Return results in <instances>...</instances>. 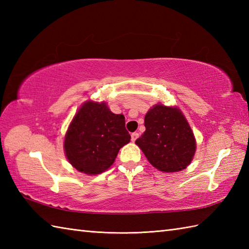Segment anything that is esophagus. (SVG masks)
<instances>
[{
    "label": "esophagus",
    "mask_w": 249,
    "mask_h": 249,
    "mask_svg": "<svg viewBox=\"0 0 249 249\" xmlns=\"http://www.w3.org/2000/svg\"><path fill=\"white\" fill-rule=\"evenodd\" d=\"M130 136H131V141H136L137 138L139 137V134L138 133H133Z\"/></svg>",
    "instance_id": "1"
}]
</instances>
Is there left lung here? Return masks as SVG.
<instances>
[{"label": "left lung", "instance_id": "left-lung-1", "mask_svg": "<svg viewBox=\"0 0 249 249\" xmlns=\"http://www.w3.org/2000/svg\"><path fill=\"white\" fill-rule=\"evenodd\" d=\"M145 131L136 140L151 165L161 172H178L190 165L196 139L179 108L156 104L144 118Z\"/></svg>", "mask_w": 249, "mask_h": 249}]
</instances>
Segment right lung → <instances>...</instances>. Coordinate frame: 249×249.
I'll return each instance as SVG.
<instances>
[{
	"label": "right lung",
	"mask_w": 249,
	"mask_h": 249,
	"mask_svg": "<svg viewBox=\"0 0 249 249\" xmlns=\"http://www.w3.org/2000/svg\"><path fill=\"white\" fill-rule=\"evenodd\" d=\"M129 141L124 115L111 112L107 103L89 99L68 126L64 152L76 170L96 176L111 167L121 147Z\"/></svg>",
	"instance_id": "obj_1"
}]
</instances>
